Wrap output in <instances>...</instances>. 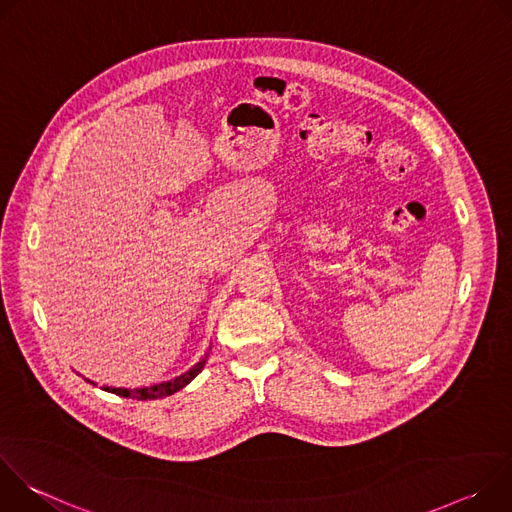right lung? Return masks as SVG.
<instances>
[{
	"label": "right lung",
	"mask_w": 512,
	"mask_h": 512,
	"mask_svg": "<svg viewBox=\"0 0 512 512\" xmlns=\"http://www.w3.org/2000/svg\"><path fill=\"white\" fill-rule=\"evenodd\" d=\"M206 362V356L196 362L194 367L190 371H186L184 375L176 377L174 381H168V383H160V385H152V387H141V389H115V387H103L105 391L109 393H115L119 397H131V399H137V401H148V399H162V397H168V395H174L176 391L184 389L204 367ZM91 383V381H89ZM95 385V383H93Z\"/></svg>",
	"instance_id": "1"
}]
</instances>
